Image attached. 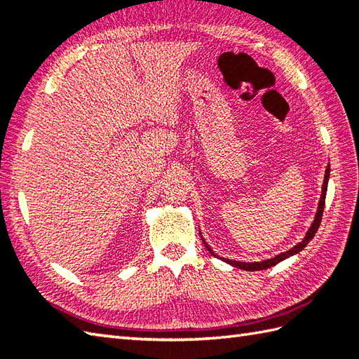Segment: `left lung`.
<instances>
[{"instance_id": "obj_1", "label": "left lung", "mask_w": 359, "mask_h": 359, "mask_svg": "<svg viewBox=\"0 0 359 359\" xmlns=\"http://www.w3.org/2000/svg\"><path fill=\"white\" fill-rule=\"evenodd\" d=\"M329 175H330V166H327L325 175H324V184H323L321 201H319V205H318V212H316V216H315L313 224H311V226L309 228V231H307V234H306V238H304V241H302V242L297 243V245H294L292 250L285 251V253H280V255L274 256V257H271V259H266V261H262V262H239V261H231V259H225V262H228V264L233 265V266H238V269H241V270H247V271L266 270V269H270V266L279 264L280 261H284V259H287V257H290V256H293V255H296V253H299L301 250L306 248L307 243H309L311 239H313V236L316 234L319 225H321V219H323V212H324V205H325L327 184H329ZM202 241H203V239H202ZM203 243H205V247H207V250L210 251V253H211V255H215V253H212V250L207 245V242L203 241ZM215 256H216V255H215Z\"/></svg>"}]
</instances>
